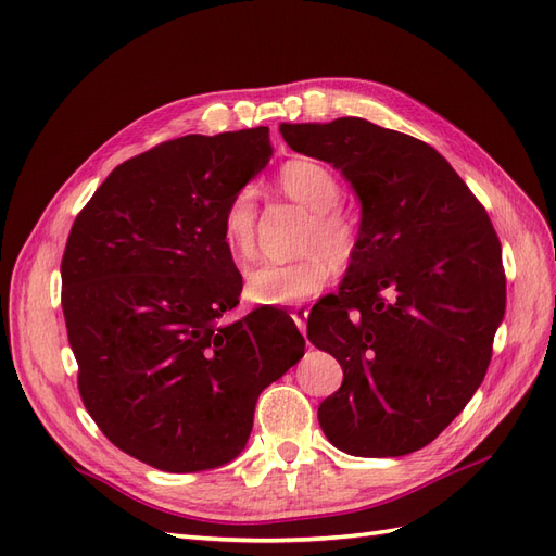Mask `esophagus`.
Here are the masks:
<instances>
[{"instance_id":"esophagus-1","label":"esophagus","mask_w":556,"mask_h":556,"mask_svg":"<svg viewBox=\"0 0 556 556\" xmlns=\"http://www.w3.org/2000/svg\"><path fill=\"white\" fill-rule=\"evenodd\" d=\"M292 319H294V325L299 327V331H301V333H306V319H308V308H304V306L294 308V311H292Z\"/></svg>"}]
</instances>
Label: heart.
Returning <instances> with one entry per match:
<instances>
[{
  "mask_svg": "<svg viewBox=\"0 0 556 556\" xmlns=\"http://www.w3.org/2000/svg\"><path fill=\"white\" fill-rule=\"evenodd\" d=\"M285 197L313 213L306 231V257L290 264H260L245 276V296L257 306L301 304L329 282V262L348 266L357 255L359 225L339 208L341 185L327 166L311 160H292L278 174ZM257 194L252 188L233 192L225 204L220 229L233 260L245 262L255 255Z\"/></svg>",
  "mask_w": 556,
  "mask_h": 556,
  "instance_id": "1",
  "label": "heart"
}]
</instances>
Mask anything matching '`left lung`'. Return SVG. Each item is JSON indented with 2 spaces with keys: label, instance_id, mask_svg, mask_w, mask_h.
Returning a JSON list of instances; mask_svg holds the SVG:
<instances>
[{
  "label": "left lung",
  "instance_id": "1",
  "mask_svg": "<svg viewBox=\"0 0 556 556\" xmlns=\"http://www.w3.org/2000/svg\"><path fill=\"white\" fill-rule=\"evenodd\" d=\"M280 134L339 169L362 204L357 255L308 317V341L343 368L319 427L355 457L422 450L484 380L506 313L490 215L439 150L408 134L364 117L282 123Z\"/></svg>",
  "mask_w": 556,
  "mask_h": 556
}]
</instances>
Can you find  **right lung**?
<instances>
[{"mask_svg": "<svg viewBox=\"0 0 556 556\" xmlns=\"http://www.w3.org/2000/svg\"><path fill=\"white\" fill-rule=\"evenodd\" d=\"M271 153L268 127L160 143L115 166L66 241L62 311L80 399L115 447L153 468L237 459L262 390L304 357L285 311L223 317L243 278L220 217Z\"/></svg>", "mask_w": 556, "mask_h": 556, "instance_id": "obj_1", "label": "right lung"}]
</instances>
